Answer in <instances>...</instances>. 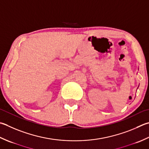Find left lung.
<instances>
[{"mask_svg":"<svg viewBox=\"0 0 149 149\" xmlns=\"http://www.w3.org/2000/svg\"><path fill=\"white\" fill-rule=\"evenodd\" d=\"M138 87H139V86H138Z\"/></svg>","mask_w":149,"mask_h":149,"instance_id":"1","label":"left lung"}]
</instances>
